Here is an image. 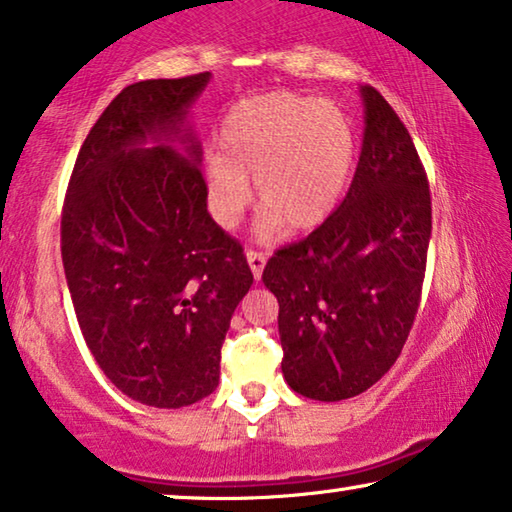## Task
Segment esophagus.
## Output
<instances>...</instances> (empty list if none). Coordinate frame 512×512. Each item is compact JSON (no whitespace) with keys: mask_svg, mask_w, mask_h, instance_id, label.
Wrapping results in <instances>:
<instances>
[{"mask_svg":"<svg viewBox=\"0 0 512 512\" xmlns=\"http://www.w3.org/2000/svg\"><path fill=\"white\" fill-rule=\"evenodd\" d=\"M246 259L250 264V271H253L255 280L262 278V271H264V264H266V255L259 253V250H246Z\"/></svg>","mask_w":512,"mask_h":512,"instance_id":"esophagus-1","label":"esophagus"}]
</instances>
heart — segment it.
I'll return each mask as SVG.
<instances>
[{"mask_svg":"<svg viewBox=\"0 0 512 512\" xmlns=\"http://www.w3.org/2000/svg\"><path fill=\"white\" fill-rule=\"evenodd\" d=\"M358 141L346 113L328 100L275 91L234 102L218 129V150L202 157L207 209L223 230L237 227L250 202L262 205L259 234L319 227L351 182Z\"/></svg>","mask_w":512,"mask_h":512,"instance_id":"obj_1","label":"heart"}]
</instances>
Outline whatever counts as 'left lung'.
<instances>
[{"label": "left lung", "instance_id": "left-lung-1", "mask_svg": "<svg viewBox=\"0 0 512 512\" xmlns=\"http://www.w3.org/2000/svg\"><path fill=\"white\" fill-rule=\"evenodd\" d=\"M360 93L364 141L351 189L262 273L280 303L282 373L314 401L351 399L392 369L419 310L431 241V191L415 143L376 88Z\"/></svg>", "mask_w": 512, "mask_h": 512}]
</instances>
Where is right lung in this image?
I'll use <instances>...</instances> for the list:
<instances>
[{
	"mask_svg": "<svg viewBox=\"0 0 512 512\" xmlns=\"http://www.w3.org/2000/svg\"><path fill=\"white\" fill-rule=\"evenodd\" d=\"M209 77L123 88L81 145L63 202L81 335L104 376L152 408L214 392L225 332L253 285L241 243L207 212L200 143L184 127Z\"/></svg>",
	"mask_w": 512,
	"mask_h": 512,
	"instance_id": "obj_1",
	"label": "right lung"
}]
</instances>
